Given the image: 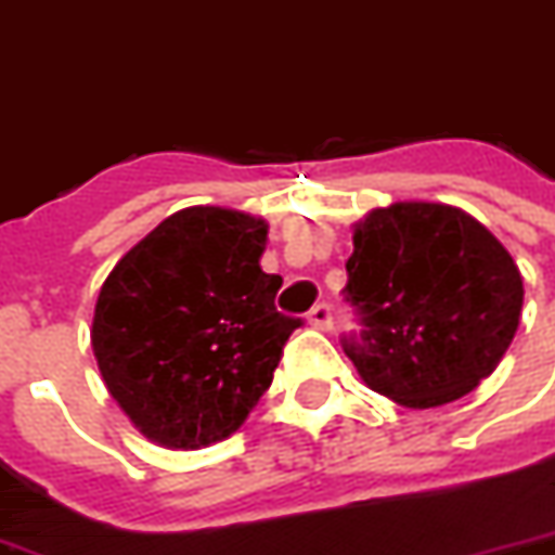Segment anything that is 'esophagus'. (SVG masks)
Wrapping results in <instances>:
<instances>
[{
  "label": "esophagus",
  "mask_w": 555,
  "mask_h": 555,
  "mask_svg": "<svg viewBox=\"0 0 555 555\" xmlns=\"http://www.w3.org/2000/svg\"><path fill=\"white\" fill-rule=\"evenodd\" d=\"M306 320H309V326H314V330L326 332L332 326V306L320 302V306H314V309L306 314Z\"/></svg>",
  "instance_id": "1"
}]
</instances>
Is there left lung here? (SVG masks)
Listing matches in <instances>:
<instances>
[{
	"label": "left lung",
	"instance_id": "8db88e82",
	"mask_svg": "<svg viewBox=\"0 0 555 555\" xmlns=\"http://www.w3.org/2000/svg\"><path fill=\"white\" fill-rule=\"evenodd\" d=\"M344 297L361 320L344 352L371 391L405 409L465 397L515 338L524 279L486 225L444 203L373 208L352 229Z\"/></svg>",
	"mask_w": 555,
	"mask_h": 555
}]
</instances>
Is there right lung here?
Here are the masks:
<instances>
[{"mask_svg": "<svg viewBox=\"0 0 555 555\" xmlns=\"http://www.w3.org/2000/svg\"><path fill=\"white\" fill-rule=\"evenodd\" d=\"M261 217L191 205L102 282L90 344L105 388L152 444L199 450L241 429L270 388L297 318L261 270Z\"/></svg>", "mask_w": 555, "mask_h": 555, "instance_id": "add662e5", "label": "right lung"}]
</instances>
